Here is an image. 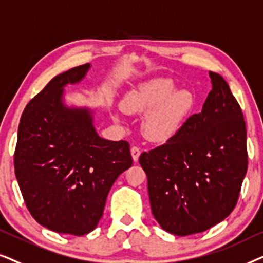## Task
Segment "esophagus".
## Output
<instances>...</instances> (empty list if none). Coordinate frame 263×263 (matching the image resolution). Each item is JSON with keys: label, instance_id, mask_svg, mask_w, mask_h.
I'll use <instances>...</instances> for the list:
<instances>
[{"label": "esophagus", "instance_id": "1", "mask_svg": "<svg viewBox=\"0 0 263 263\" xmlns=\"http://www.w3.org/2000/svg\"><path fill=\"white\" fill-rule=\"evenodd\" d=\"M131 155H132V159H134L135 162H137L139 159V155H141V150H139V148H137V146H132Z\"/></svg>", "mask_w": 263, "mask_h": 263}]
</instances>
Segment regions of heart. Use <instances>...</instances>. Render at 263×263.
Returning a JSON list of instances; mask_svg holds the SVG:
<instances>
[{
  "mask_svg": "<svg viewBox=\"0 0 263 263\" xmlns=\"http://www.w3.org/2000/svg\"><path fill=\"white\" fill-rule=\"evenodd\" d=\"M196 99L189 90H177L176 84L167 78L150 79L129 90L121 101L125 113L143 115L141 131L154 143H166L179 134L194 113ZM115 121H120L118 111Z\"/></svg>",
  "mask_w": 263,
  "mask_h": 263,
  "instance_id": "1",
  "label": "heart"
}]
</instances>
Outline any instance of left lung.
Segmentation results:
<instances>
[{
    "mask_svg": "<svg viewBox=\"0 0 263 263\" xmlns=\"http://www.w3.org/2000/svg\"><path fill=\"white\" fill-rule=\"evenodd\" d=\"M201 113L176 137L139 156L154 218L174 236L211 229L236 207L248 168L247 128L229 84L209 72Z\"/></svg>",
    "mask_w": 263,
    "mask_h": 263,
    "instance_id": "1",
    "label": "left lung"
}]
</instances>
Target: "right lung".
<instances>
[{
  "mask_svg": "<svg viewBox=\"0 0 263 263\" xmlns=\"http://www.w3.org/2000/svg\"><path fill=\"white\" fill-rule=\"evenodd\" d=\"M90 64L56 76L27 104L17 129L15 177L31 215L62 234L96 229L117 178L132 166L129 144L100 137L96 109L68 106L65 87Z\"/></svg>",
  "mask_w": 263,
  "mask_h": 263,
  "instance_id": "right-lung-1",
  "label": "right lung"
}]
</instances>
